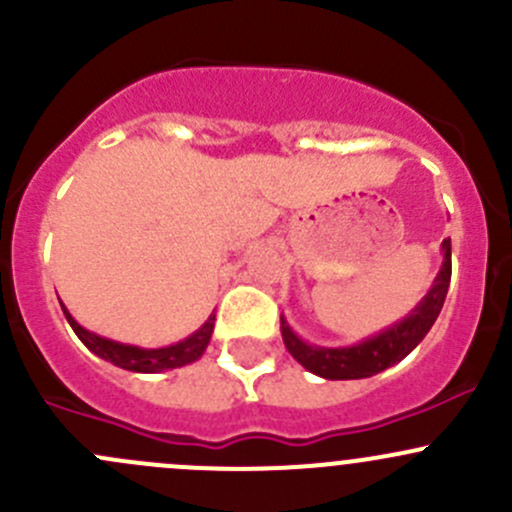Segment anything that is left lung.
Here are the masks:
<instances>
[{
	"instance_id": "1",
	"label": "left lung",
	"mask_w": 512,
	"mask_h": 512,
	"mask_svg": "<svg viewBox=\"0 0 512 512\" xmlns=\"http://www.w3.org/2000/svg\"><path fill=\"white\" fill-rule=\"evenodd\" d=\"M443 265L438 277L433 280L431 289L426 297L411 309L409 317L401 322L391 324L389 329L379 332L376 337L364 339V342L354 344V347H317V344H307L292 332V327L282 319V339H285L287 352L299 361L307 371L322 376V379L342 381V379H366L379 371L389 369V366L399 364L404 356H409L418 347L428 329L433 327L436 317L441 314L443 302H446L448 285H451V240H443Z\"/></svg>"
}]
</instances>
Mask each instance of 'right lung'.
Returning <instances> with one entry per match:
<instances>
[{
	"label": "right lung",
	"instance_id": "obj_1",
	"mask_svg": "<svg viewBox=\"0 0 512 512\" xmlns=\"http://www.w3.org/2000/svg\"><path fill=\"white\" fill-rule=\"evenodd\" d=\"M61 309H64L66 322L71 324L76 337H79L91 352L101 356V359L111 361L113 366H121V369L126 371H141V374H156V371L178 369V366L193 364V361L200 359L205 349H208L210 337H213V327H215V314H210L208 322H205L198 332L190 334L188 339H183V342L170 344V347H163V349H141V347H131V344L113 342V339H106V337H98V334L81 327V324L71 317L69 309H66L64 304H61Z\"/></svg>",
	"mask_w": 512,
	"mask_h": 512
}]
</instances>
